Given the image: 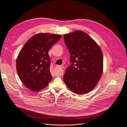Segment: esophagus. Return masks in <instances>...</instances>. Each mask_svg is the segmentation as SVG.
<instances>
[{
  "instance_id": "obj_1",
  "label": "esophagus",
  "mask_w": 127,
  "mask_h": 127,
  "mask_svg": "<svg viewBox=\"0 0 127 127\" xmlns=\"http://www.w3.org/2000/svg\"><path fill=\"white\" fill-rule=\"evenodd\" d=\"M60 68L61 69V70L59 72V73H58V75L59 76H61L63 74V70L62 69V66H60Z\"/></svg>"
}]
</instances>
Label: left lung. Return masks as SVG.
<instances>
[{
	"label": "left lung",
	"instance_id": "obj_1",
	"mask_svg": "<svg viewBox=\"0 0 127 127\" xmlns=\"http://www.w3.org/2000/svg\"><path fill=\"white\" fill-rule=\"evenodd\" d=\"M72 63L65 71L64 82L77 95L91 92L101 78L103 55L96 42L83 31H75L64 35Z\"/></svg>",
	"mask_w": 127,
	"mask_h": 127
}]
</instances>
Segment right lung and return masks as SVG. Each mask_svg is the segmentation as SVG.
I'll list each match as a JSON object with an SVG mask.
<instances>
[{"mask_svg":"<svg viewBox=\"0 0 127 127\" xmlns=\"http://www.w3.org/2000/svg\"><path fill=\"white\" fill-rule=\"evenodd\" d=\"M62 35L38 33L24 45L16 59L17 73L25 86L32 92L46 87L51 81L48 52Z\"/></svg>","mask_w":127,"mask_h":127,"instance_id":"right-lung-1","label":"right lung"}]
</instances>
